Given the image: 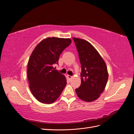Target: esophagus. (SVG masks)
<instances>
[{"label": "esophagus", "instance_id": "1", "mask_svg": "<svg viewBox=\"0 0 134 134\" xmlns=\"http://www.w3.org/2000/svg\"><path fill=\"white\" fill-rule=\"evenodd\" d=\"M67 76H68V78H69V79H71L72 77V76H71V75H67Z\"/></svg>", "mask_w": 134, "mask_h": 134}]
</instances>
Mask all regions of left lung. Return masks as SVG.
Returning a JSON list of instances; mask_svg holds the SVG:
<instances>
[{
    "label": "left lung",
    "mask_w": 134,
    "mask_h": 134,
    "mask_svg": "<svg viewBox=\"0 0 134 134\" xmlns=\"http://www.w3.org/2000/svg\"><path fill=\"white\" fill-rule=\"evenodd\" d=\"M81 64V84L75 91L78 97L90 102L98 98L108 81L106 64L92 44L86 40L72 38Z\"/></svg>",
    "instance_id": "1"
}]
</instances>
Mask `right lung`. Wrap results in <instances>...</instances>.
Listing matches in <instances>:
<instances>
[{
    "instance_id": "obj_1",
    "label": "right lung",
    "mask_w": 134,
    "mask_h": 134,
    "mask_svg": "<svg viewBox=\"0 0 134 134\" xmlns=\"http://www.w3.org/2000/svg\"><path fill=\"white\" fill-rule=\"evenodd\" d=\"M71 43L70 38L48 37L32 52L28 63L27 77L32 94L39 102L53 103L63 91L66 79L53 65L58 64L60 54Z\"/></svg>"
}]
</instances>
